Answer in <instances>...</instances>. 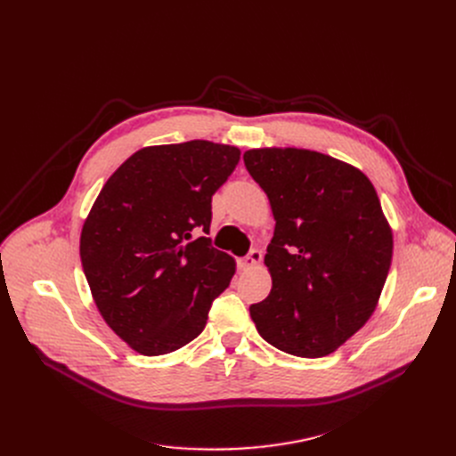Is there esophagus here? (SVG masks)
Wrapping results in <instances>:
<instances>
[{
  "label": "esophagus",
  "instance_id": "esophagus-1",
  "mask_svg": "<svg viewBox=\"0 0 456 456\" xmlns=\"http://www.w3.org/2000/svg\"><path fill=\"white\" fill-rule=\"evenodd\" d=\"M260 260H262V253L258 249H251L244 258L238 260V265H240V268H244V270H249V268L260 265Z\"/></svg>",
  "mask_w": 456,
  "mask_h": 456
}]
</instances>
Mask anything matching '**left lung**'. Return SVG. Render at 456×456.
Here are the masks:
<instances>
[{"label":"left lung","instance_id":"obj_1","mask_svg":"<svg viewBox=\"0 0 456 456\" xmlns=\"http://www.w3.org/2000/svg\"><path fill=\"white\" fill-rule=\"evenodd\" d=\"M275 218L270 296L249 306L258 334L303 358L337 351L373 314L392 265V227L358 167L297 148L248 150Z\"/></svg>","mask_w":456,"mask_h":456}]
</instances>
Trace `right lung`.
<instances>
[{"label":"right lung","instance_id":"obj_1","mask_svg":"<svg viewBox=\"0 0 456 456\" xmlns=\"http://www.w3.org/2000/svg\"><path fill=\"white\" fill-rule=\"evenodd\" d=\"M240 150L190 140L133 153L109 177L81 231V262L107 325L146 356L172 353L207 325L236 272L210 246V201Z\"/></svg>","mask_w":456,"mask_h":456}]
</instances>
